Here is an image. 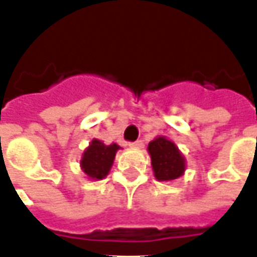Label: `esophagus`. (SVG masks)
<instances>
[{"label":"esophagus","instance_id":"obj_1","mask_svg":"<svg viewBox=\"0 0 257 257\" xmlns=\"http://www.w3.org/2000/svg\"><path fill=\"white\" fill-rule=\"evenodd\" d=\"M131 146H134V148H142V146H144V142H142V141H137V142L131 144Z\"/></svg>","mask_w":257,"mask_h":257}]
</instances>
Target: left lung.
Listing matches in <instances>:
<instances>
[{
	"label": "left lung",
	"instance_id": "1",
	"mask_svg": "<svg viewBox=\"0 0 257 257\" xmlns=\"http://www.w3.org/2000/svg\"><path fill=\"white\" fill-rule=\"evenodd\" d=\"M148 152L151 155V165L156 181L172 182L185 173L186 159L171 139L156 137L149 142Z\"/></svg>",
	"mask_w": 257,
	"mask_h": 257
}]
</instances>
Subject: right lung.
Here are the masks:
<instances>
[{
	"instance_id": "1",
	"label": "right lung",
	"mask_w": 257,
	"mask_h": 257,
	"mask_svg": "<svg viewBox=\"0 0 257 257\" xmlns=\"http://www.w3.org/2000/svg\"><path fill=\"white\" fill-rule=\"evenodd\" d=\"M119 149L120 146L116 144L105 145L102 141L93 138L89 146L84 151L79 162L86 178L92 181H101L106 178L113 165L115 155Z\"/></svg>"
}]
</instances>
